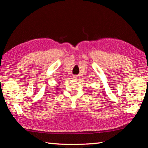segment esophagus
Instances as JSON below:
<instances>
[{
  "label": "esophagus",
  "instance_id": "obj_1",
  "mask_svg": "<svg viewBox=\"0 0 148 148\" xmlns=\"http://www.w3.org/2000/svg\"><path fill=\"white\" fill-rule=\"evenodd\" d=\"M72 78L74 79H77V77L76 75H73L72 76Z\"/></svg>",
  "mask_w": 148,
  "mask_h": 148
}]
</instances>
